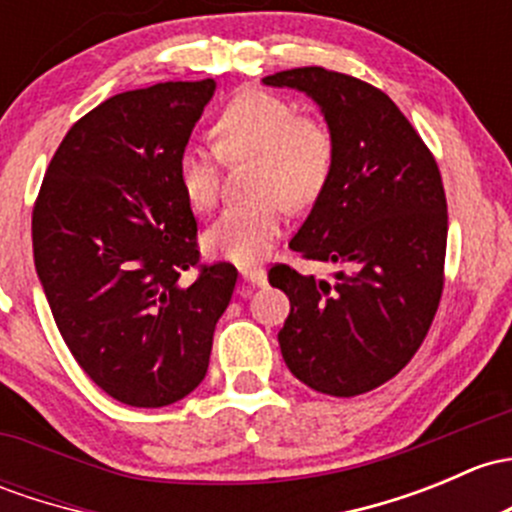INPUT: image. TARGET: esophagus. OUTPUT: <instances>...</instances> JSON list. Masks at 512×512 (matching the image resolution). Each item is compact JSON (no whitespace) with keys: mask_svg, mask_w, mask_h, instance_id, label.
Segmentation results:
<instances>
[{"mask_svg":"<svg viewBox=\"0 0 512 512\" xmlns=\"http://www.w3.org/2000/svg\"><path fill=\"white\" fill-rule=\"evenodd\" d=\"M240 274H242V279H245V282L257 284V287L267 284V272L262 270V267H242Z\"/></svg>","mask_w":512,"mask_h":512,"instance_id":"obj_1","label":"esophagus"}]
</instances>
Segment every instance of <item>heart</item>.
Listing matches in <instances>:
<instances>
[{"label":"heart","mask_w":512,"mask_h":512,"mask_svg":"<svg viewBox=\"0 0 512 512\" xmlns=\"http://www.w3.org/2000/svg\"><path fill=\"white\" fill-rule=\"evenodd\" d=\"M218 152L206 144H186L176 174L188 206L211 211L218 201L220 157H255L250 171L252 201L230 206L208 228V252L238 265H255L282 233V201L309 206L331 179L336 139L324 122L299 115L277 95L245 90L215 120Z\"/></svg>","instance_id":"heart-1"}]
</instances>
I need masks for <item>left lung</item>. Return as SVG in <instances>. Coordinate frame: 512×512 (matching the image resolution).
<instances>
[{
	"label": "left lung",
	"mask_w": 512,
	"mask_h": 512,
	"mask_svg": "<svg viewBox=\"0 0 512 512\" xmlns=\"http://www.w3.org/2000/svg\"><path fill=\"white\" fill-rule=\"evenodd\" d=\"M319 105L336 139L331 179L289 247L333 262L336 282L270 270L289 297L279 348L311 390L353 397L395 378L422 346L441 299L446 196L422 137L383 90L326 68L262 78Z\"/></svg>",
	"instance_id": "left-lung-1"
}]
</instances>
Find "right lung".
Masks as SVG:
<instances>
[{
    "instance_id": "right-lung-1",
    "label": "right lung",
    "mask_w": 512,
    "mask_h": 512,
    "mask_svg": "<svg viewBox=\"0 0 512 512\" xmlns=\"http://www.w3.org/2000/svg\"><path fill=\"white\" fill-rule=\"evenodd\" d=\"M215 80L159 83L100 102L53 154L31 218L53 321L100 390L129 407L184 400L208 373L238 270L198 265L181 149Z\"/></svg>"
}]
</instances>
